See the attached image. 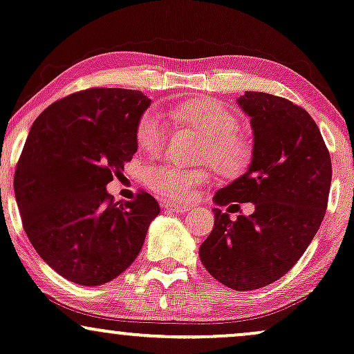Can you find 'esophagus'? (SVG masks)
I'll list each match as a JSON object with an SVG mask.
<instances>
[{
	"label": "esophagus",
	"instance_id": "34e87169",
	"mask_svg": "<svg viewBox=\"0 0 354 354\" xmlns=\"http://www.w3.org/2000/svg\"><path fill=\"white\" fill-rule=\"evenodd\" d=\"M162 207L167 209V210H172V212H177V214H184V212H187V210L192 209L190 205L172 204V202H164V204H162Z\"/></svg>",
	"mask_w": 354,
	"mask_h": 354
}]
</instances>
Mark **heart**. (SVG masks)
I'll return each mask as SVG.
<instances>
[{
    "label": "heart",
    "mask_w": 354,
    "mask_h": 354,
    "mask_svg": "<svg viewBox=\"0 0 354 354\" xmlns=\"http://www.w3.org/2000/svg\"><path fill=\"white\" fill-rule=\"evenodd\" d=\"M170 115L197 130L205 137L198 152V160L210 162L222 174H239L251 160V142L237 132L239 120L236 113L217 100H192L170 109ZM167 137V127L162 117L149 110L137 125V144L145 152L160 150ZM210 178L209 169H189L177 164L152 165L147 172L149 187L170 201H190L197 190Z\"/></svg>",
    "instance_id": "b5f03b06"
}]
</instances>
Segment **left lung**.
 <instances>
[{
  "label": "left lung",
  "instance_id": "left-lung-1",
  "mask_svg": "<svg viewBox=\"0 0 354 354\" xmlns=\"http://www.w3.org/2000/svg\"><path fill=\"white\" fill-rule=\"evenodd\" d=\"M237 105L251 124L252 158L214 202L252 201L254 212L230 221L214 207V229L198 257L219 283L252 291L283 277L316 236L328 205L331 157L316 122L292 102L244 91Z\"/></svg>",
  "mask_w": 354,
  "mask_h": 354
}]
</instances>
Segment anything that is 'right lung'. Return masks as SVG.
<instances>
[{
	"label": "right lung",
	"instance_id": "right-lung-1",
	"mask_svg": "<svg viewBox=\"0 0 354 354\" xmlns=\"http://www.w3.org/2000/svg\"><path fill=\"white\" fill-rule=\"evenodd\" d=\"M150 103L138 90L90 88L51 103L31 125L15 197L35 251L71 283L120 276L160 214L147 192L125 205L106 192L137 152V125Z\"/></svg>",
	"mask_w": 354,
	"mask_h": 354
}]
</instances>
